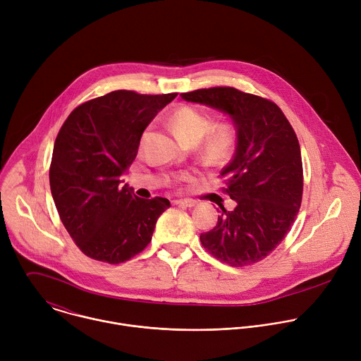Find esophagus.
<instances>
[{"label":"esophagus","mask_w":361,"mask_h":361,"mask_svg":"<svg viewBox=\"0 0 361 361\" xmlns=\"http://www.w3.org/2000/svg\"><path fill=\"white\" fill-rule=\"evenodd\" d=\"M173 204L178 205V207H183V209H190V207H194L195 201L190 200V198H185V200H174Z\"/></svg>","instance_id":"1"}]
</instances>
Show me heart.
Returning a JSON list of instances; mask_svg holds the SVG:
<instances>
[{
  "mask_svg": "<svg viewBox=\"0 0 361 361\" xmlns=\"http://www.w3.org/2000/svg\"><path fill=\"white\" fill-rule=\"evenodd\" d=\"M171 124L177 135L185 142H197L202 139L204 156L212 161L227 160L235 147L237 134L230 124H217L212 127V118L198 109L184 106L171 114ZM187 176H180L185 180Z\"/></svg>",
  "mask_w": 361,
  "mask_h": 361,
  "instance_id": "1",
  "label": "heart"
}]
</instances>
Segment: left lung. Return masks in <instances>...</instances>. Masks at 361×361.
Segmentation results:
<instances>
[{
  "label": "left lung",
  "instance_id": "obj_1",
  "mask_svg": "<svg viewBox=\"0 0 361 361\" xmlns=\"http://www.w3.org/2000/svg\"><path fill=\"white\" fill-rule=\"evenodd\" d=\"M181 98L221 110L237 126L235 154L220 174L235 207L227 212L220 204L217 226L201 233V244L231 267L259 263L283 241L300 210L297 135L276 102L234 87L200 88Z\"/></svg>",
  "mask_w": 361,
  "mask_h": 361
}]
</instances>
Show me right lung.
I'll list each match as a JSON object with an SVG mask.
<instances>
[{"mask_svg": "<svg viewBox=\"0 0 361 361\" xmlns=\"http://www.w3.org/2000/svg\"><path fill=\"white\" fill-rule=\"evenodd\" d=\"M176 97L111 91L75 107L60 128L51 194L66 230L90 259L128 262L149 244L157 219L170 207L163 197H137L120 177L137 157L147 126Z\"/></svg>", "mask_w": 361, "mask_h": 361, "instance_id": "add662e5", "label": "right lung"}]
</instances>
